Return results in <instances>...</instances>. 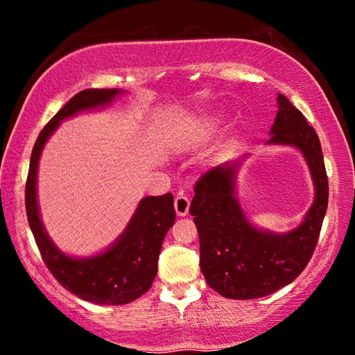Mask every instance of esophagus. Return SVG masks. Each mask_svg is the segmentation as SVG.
<instances>
[{"mask_svg": "<svg viewBox=\"0 0 355 355\" xmlns=\"http://www.w3.org/2000/svg\"><path fill=\"white\" fill-rule=\"evenodd\" d=\"M173 207H175V211L178 216H186L189 211V199L183 194V192H178L175 202H173Z\"/></svg>", "mask_w": 355, "mask_h": 355, "instance_id": "34e87169", "label": "esophagus"}]
</instances>
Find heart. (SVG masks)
<instances>
[{
	"label": "heart",
	"mask_w": 355,
	"mask_h": 355,
	"mask_svg": "<svg viewBox=\"0 0 355 355\" xmlns=\"http://www.w3.org/2000/svg\"><path fill=\"white\" fill-rule=\"evenodd\" d=\"M203 128H209V122H208V120H205V122H203Z\"/></svg>",
	"instance_id": "1"
}]
</instances>
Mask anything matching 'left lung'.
I'll list each match as a JSON object with an SVG mask.
<instances>
[{
	"label": "left lung",
	"mask_w": 355,
	"mask_h": 355,
	"mask_svg": "<svg viewBox=\"0 0 355 355\" xmlns=\"http://www.w3.org/2000/svg\"><path fill=\"white\" fill-rule=\"evenodd\" d=\"M277 117L268 144H286L304 153L316 197L302 224L285 235L252 227L233 196L236 163L208 171L197 180L189 213L200 239V269L207 284L228 299L268 296L297 277L320 238L329 202L321 142L313 127L285 95H277Z\"/></svg>",
	"instance_id": "obj_1"
}]
</instances>
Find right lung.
I'll return each mask as SVG.
<instances>
[{"instance_id":"right-lung-1","label":"right lung","mask_w":355,"mask_h":355,"mask_svg":"<svg viewBox=\"0 0 355 355\" xmlns=\"http://www.w3.org/2000/svg\"><path fill=\"white\" fill-rule=\"evenodd\" d=\"M117 89H86L71 97L56 116L40 131L34 144L25 189V205L29 227L40 250L42 260L65 290L87 302L122 305L133 302L152 286L164 236L175 222L173 196H150L141 200L133 219L119 241L97 257L78 260L64 255L50 241L39 218L35 182L39 158L45 142L61 120L73 114L110 103Z\"/></svg>"}]
</instances>
